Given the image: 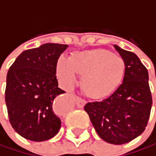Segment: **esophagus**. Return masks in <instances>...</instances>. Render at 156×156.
<instances>
[{"mask_svg":"<svg viewBox=\"0 0 156 156\" xmlns=\"http://www.w3.org/2000/svg\"><path fill=\"white\" fill-rule=\"evenodd\" d=\"M86 104V101L85 100H83V99H81V98H79V97H76V105L79 106V107H83L84 106V105Z\"/></svg>","mask_w":156,"mask_h":156,"instance_id":"34e87169","label":"esophagus"}]
</instances>
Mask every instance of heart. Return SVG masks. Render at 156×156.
<instances>
[{"instance_id":"heart-1","label":"heart","mask_w":156,"mask_h":156,"mask_svg":"<svg viewBox=\"0 0 156 156\" xmlns=\"http://www.w3.org/2000/svg\"><path fill=\"white\" fill-rule=\"evenodd\" d=\"M57 75L66 86L82 76L81 87L86 95L99 98L113 91L123 79L125 65L121 57L107 50L98 49L75 52L68 59L60 58Z\"/></svg>"}]
</instances>
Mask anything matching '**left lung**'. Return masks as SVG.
<instances>
[{
  "mask_svg": "<svg viewBox=\"0 0 156 156\" xmlns=\"http://www.w3.org/2000/svg\"><path fill=\"white\" fill-rule=\"evenodd\" d=\"M125 64L123 82L107 98L88 103V113L97 134L111 144H124L145 129L152 108L147 68L131 51L115 45Z\"/></svg>",
  "mask_w": 156,
  "mask_h": 156,
  "instance_id": "left-lung-1",
  "label": "left lung"
}]
</instances>
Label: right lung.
I'll list each match as a JSON object with an SVG mask.
<instances>
[{
  "mask_svg": "<svg viewBox=\"0 0 156 156\" xmlns=\"http://www.w3.org/2000/svg\"><path fill=\"white\" fill-rule=\"evenodd\" d=\"M68 45L45 43L24 51L10 66L6 76L5 103L9 121L23 138L43 141L55 136L61 120L55 113L58 88L57 61Z\"/></svg>",
  "mask_w": 156,
  "mask_h": 156,
  "instance_id": "obj_1",
  "label": "right lung"
}]
</instances>
